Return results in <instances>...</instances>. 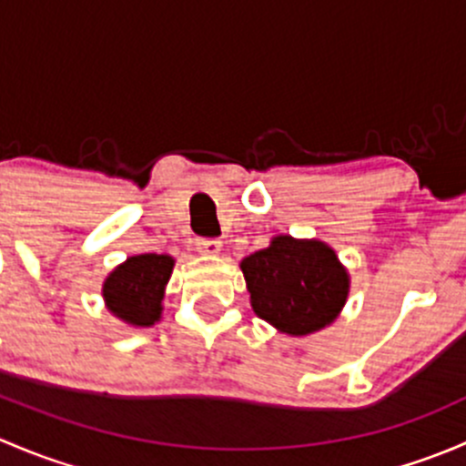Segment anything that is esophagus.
I'll return each mask as SVG.
<instances>
[{
    "instance_id": "obj_1",
    "label": "esophagus",
    "mask_w": 466,
    "mask_h": 466,
    "mask_svg": "<svg viewBox=\"0 0 466 466\" xmlns=\"http://www.w3.org/2000/svg\"><path fill=\"white\" fill-rule=\"evenodd\" d=\"M196 248H198V252H203V255H218L220 248H223V243L218 241V238H196Z\"/></svg>"
}]
</instances>
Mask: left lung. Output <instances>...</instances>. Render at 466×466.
<instances>
[{
	"instance_id": "1",
	"label": "left lung",
	"mask_w": 466,
	"mask_h": 466,
	"mask_svg": "<svg viewBox=\"0 0 466 466\" xmlns=\"http://www.w3.org/2000/svg\"><path fill=\"white\" fill-rule=\"evenodd\" d=\"M250 304L261 320L289 336H309L331 324L350 293V275L318 238L279 234L241 261Z\"/></svg>"
}]
</instances>
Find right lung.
<instances>
[{"label":"right lung","instance_id":"add662e5","mask_svg":"<svg viewBox=\"0 0 466 466\" xmlns=\"http://www.w3.org/2000/svg\"><path fill=\"white\" fill-rule=\"evenodd\" d=\"M173 257L135 255L103 281V299L110 313L133 327H150L162 316L164 286L173 272Z\"/></svg>","mask_w":466,"mask_h":466}]
</instances>
